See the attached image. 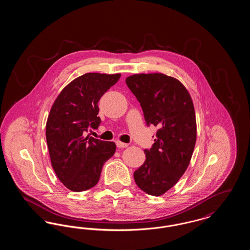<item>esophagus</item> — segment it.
<instances>
[{"mask_svg": "<svg viewBox=\"0 0 250 250\" xmlns=\"http://www.w3.org/2000/svg\"><path fill=\"white\" fill-rule=\"evenodd\" d=\"M116 145L118 148H126L128 146L127 143H121V142H116Z\"/></svg>", "mask_w": 250, "mask_h": 250, "instance_id": "esophagus-1", "label": "esophagus"}]
</instances>
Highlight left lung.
<instances>
[{
    "mask_svg": "<svg viewBox=\"0 0 250 250\" xmlns=\"http://www.w3.org/2000/svg\"><path fill=\"white\" fill-rule=\"evenodd\" d=\"M126 85L141 103L147 125L158 127L146 159L134 172L137 186L160 196L185 173L194 151L197 125L190 95L178 80L161 73L136 74Z\"/></svg>",
    "mask_w": 250,
    "mask_h": 250,
    "instance_id": "1",
    "label": "left lung"
}]
</instances>
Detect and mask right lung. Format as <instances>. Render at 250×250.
Masks as SVG:
<instances>
[{
  "label": "right lung",
  "instance_id": "obj_1",
  "mask_svg": "<svg viewBox=\"0 0 250 250\" xmlns=\"http://www.w3.org/2000/svg\"><path fill=\"white\" fill-rule=\"evenodd\" d=\"M121 74L86 73L65 86L54 101L46 125V138L52 167L68 189L81 192L98 183L105 162L116 145L85 137L97 129L98 101L119 81Z\"/></svg>",
  "mask_w": 250,
  "mask_h": 250
}]
</instances>
